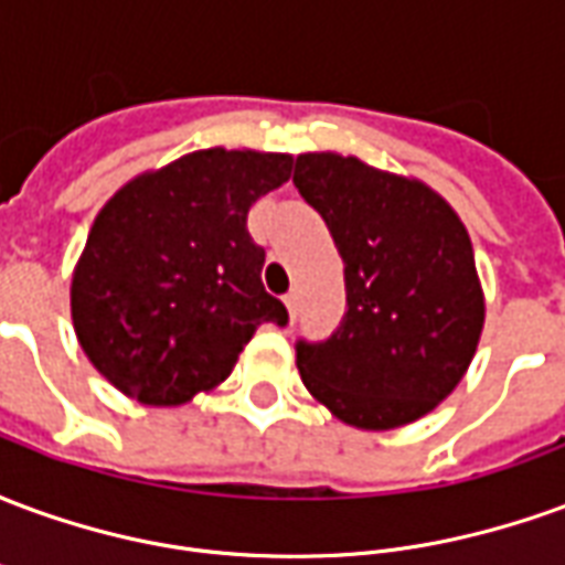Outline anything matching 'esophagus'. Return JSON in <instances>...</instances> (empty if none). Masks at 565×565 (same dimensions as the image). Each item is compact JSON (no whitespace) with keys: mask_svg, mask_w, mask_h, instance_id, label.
<instances>
[{"mask_svg":"<svg viewBox=\"0 0 565 565\" xmlns=\"http://www.w3.org/2000/svg\"><path fill=\"white\" fill-rule=\"evenodd\" d=\"M284 306H287V311H290V323H294L296 315H299V294L290 290V294L284 296Z\"/></svg>","mask_w":565,"mask_h":565,"instance_id":"obj_1","label":"esophagus"}]
</instances>
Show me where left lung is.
<instances>
[{"label":"left lung","instance_id":"left-lung-1","mask_svg":"<svg viewBox=\"0 0 565 565\" xmlns=\"http://www.w3.org/2000/svg\"><path fill=\"white\" fill-rule=\"evenodd\" d=\"M294 184L330 226L348 294L330 339L296 342L302 384L344 424H412L460 384L481 339L469 233L436 190L356 157L302 153Z\"/></svg>","mask_w":565,"mask_h":565}]
</instances>
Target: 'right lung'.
I'll return each mask as SVG.
<instances>
[{"instance_id":"right-lung-1","label":"right lung","mask_w":565,"mask_h":565,"mask_svg":"<svg viewBox=\"0 0 565 565\" xmlns=\"http://www.w3.org/2000/svg\"><path fill=\"white\" fill-rule=\"evenodd\" d=\"M290 172V153L209 148L105 202L72 275V323L117 391L181 405L230 379L259 323H287L247 211Z\"/></svg>"}]
</instances>
